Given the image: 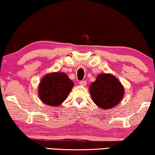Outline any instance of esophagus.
Masks as SVG:
<instances>
[{
    "label": "esophagus",
    "instance_id": "34e87169",
    "mask_svg": "<svg viewBox=\"0 0 155 155\" xmlns=\"http://www.w3.org/2000/svg\"><path fill=\"white\" fill-rule=\"evenodd\" d=\"M79 84L81 85V86H86L87 85V81H84V80H82V81H79Z\"/></svg>",
    "mask_w": 155,
    "mask_h": 155
}]
</instances>
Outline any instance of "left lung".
I'll return each mask as SVG.
<instances>
[{
  "label": "left lung",
  "instance_id": "obj_1",
  "mask_svg": "<svg viewBox=\"0 0 155 155\" xmlns=\"http://www.w3.org/2000/svg\"><path fill=\"white\" fill-rule=\"evenodd\" d=\"M93 102L103 109L114 107L122 101L124 90L122 84L114 76L101 74L90 86Z\"/></svg>",
  "mask_w": 155,
  "mask_h": 155
}]
</instances>
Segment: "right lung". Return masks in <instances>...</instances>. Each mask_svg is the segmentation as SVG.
I'll return each mask as SVG.
<instances>
[{
    "label": "right lung",
    "instance_id": "add662e5",
    "mask_svg": "<svg viewBox=\"0 0 155 155\" xmlns=\"http://www.w3.org/2000/svg\"><path fill=\"white\" fill-rule=\"evenodd\" d=\"M73 87L74 82L65 73H51L42 78L38 86V96L45 104L58 106L67 98Z\"/></svg>",
    "mask_w": 155,
    "mask_h": 155
}]
</instances>
